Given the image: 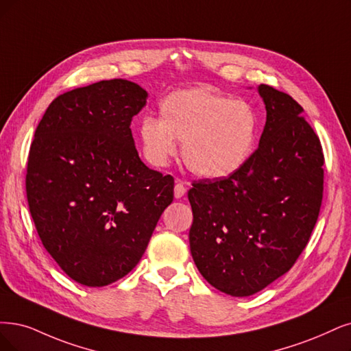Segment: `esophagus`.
Segmentation results:
<instances>
[{"label": "esophagus", "instance_id": "34e87169", "mask_svg": "<svg viewBox=\"0 0 351 351\" xmlns=\"http://www.w3.org/2000/svg\"><path fill=\"white\" fill-rule=\"evenodd\" d=\"M185 193H186V186L182 182H180V180H178L176 185H175V198L176 199L182 198Z\"/></svg>", "mask_w": 351, "mask_h": 351}]
</instances>
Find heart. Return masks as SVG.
Segmentation results:
<instances>
[{"instance_id": "heart-1", "label": "heart", "mask_w": 351, "mask_h": 351, "mask_svg": "<svg viewBox=\"0 0 351 351\" xmlns=\"http://www.w3.org/2000/svg\"><path fill=\"white\" fill-rule=\"evenodd\" d=\"M258 119L249 102L206 88L178 89L159 104V119L143 117L140 149L153 166L169 165L182 141V159L199 178L219 179L239 172L256 147Z\"/></svg>"}]
</instances>
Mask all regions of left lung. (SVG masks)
<instances>
[{"instance_id": "8db88e82", "label": "left lung", "mask_w": 351, "mask_h": 351, "mask_svg": "<svg viewBox=\"0 0 351 351\" xmlns=\"http://www.w3.org/2000/svg\"><path fill=\"white\" fill-rule=\"evenodd\" d=\"M266 124L239 172L188 191L189 245L205 280L231 296L265 289L293 266L318 219L324 154L291 95L258 85Z\"/></svg>"}]
</instances>
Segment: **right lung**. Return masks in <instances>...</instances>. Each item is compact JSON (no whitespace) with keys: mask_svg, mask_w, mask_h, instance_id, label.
<instances>
[{"mask_svg":"<svg viewBox=\"0 0 351 351\" xmlns=\"http://www.w3.org/2000/svg\"><path fill=\"white\" fill-rule=\"evenodd\" d=\"M147 93L99 81L51 101L30 146L25 192L45 249L85 287H106L140 262L173 178L138 158L133 117Z\"/></svg>","mask_w":351,"mask_h":351,"instance_id":"right-lung-1","label":"right lung"}]
</instances>
